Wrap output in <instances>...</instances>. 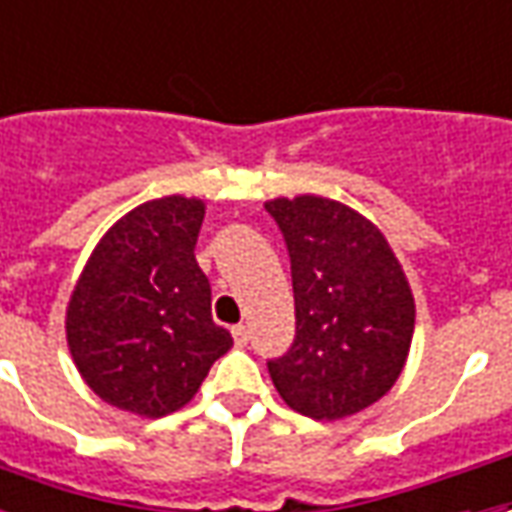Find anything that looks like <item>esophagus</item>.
Segmentation results:
<instances>
[{
	"instance_id": "34e87169",
	"label": "esophagus",
	"mask_w": 512,
	"mask_h": 512,
	"mask_svg": "<svg viewBox=\"0 0 512 512\" xmlns=\"http://www.w3.org/2000/svg\"><path fill=\"white\" fill-rule=\"evenodd\" d=\"M232 336H235V344H241L243 347V344L249 342V325H243V322L241 325H235V328H232Z\"/></svg>"
}]
</instances>
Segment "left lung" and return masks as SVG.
<instances>
[{"label": "left lung", "mask_w": 512, "mask_h": 512, "mask_svg": "<svg viewBox=\"0 0 512 512\" xmlns=\"http://www.w3.org/2000/svg\"><path fill=\"white\" fill-rule=\"evenodd\" d=\"M297 333L269 375L291 409L314 420L356 415L398 381L415 330V300L384 235L339 201L274 198Z\"/></svg>", "instance_id": "1"}]
</instances>
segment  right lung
I'll return each instance as SVG.
<instances>
[{"instance_id":"obj_1","label":"right lung","mask_w":512,"mask_h":512,"mask_svg":"<svg viewBox=\"0 0 512 512\" xmlns=\"http://www.w3.org/2000/svg\"><path fill=\"white\" fill-rule=\"evenodd\" d=\"M204 204L168 196L120 218L89 257L66 311L83 381L117 409L162 417L182 409L232 347L212 322L198 269Z\"/></svg>"}]
</instances>
